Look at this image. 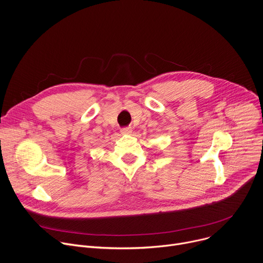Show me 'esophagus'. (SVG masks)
<instances>
[{"mask_svg": "<svg viewBox=\"0 0 263 263\" xmlns=\"http://www.w3.org/2000/svg\"><path fill=\"white\" fill-rule=\"evenodd\" d=\"M121 133L122 134H130L131 133V129L130 128H123L121 130Z\"/></svg>", "mask_w": 263, "mask_h": 263, "instance_id": "1", "label": "esophagus"}]
</instances>
